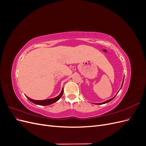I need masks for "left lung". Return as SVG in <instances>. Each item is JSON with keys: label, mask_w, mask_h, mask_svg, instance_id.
<instances>
[{"label": "left lung", "mask_w": 146, "mask_h": 146, "mask_svg": "<svg viewBox=\"0 0 146 146\" xmlns=\"http://www.w3.org/2000/svg\"><path fill=\"white\" fill-rule=\"evenodd\" d=\"M123 82H122V85H123ZM122 86H121V88H122ZM116 95H117V94H116ZM116 96H114L113 98H112V99H110V100H107V101H105V102H104L102 103V104H99V105H100V104H107V103H108L109 102H110V101H111V100H113V99L114 98H115Z\"/></svg>", "instance_id": "obj_1"}]
</instances>
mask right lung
I'll list each match as a JSON object with an SVG mask.
<instances>
[{
  "label": "right lung",
  "mask_w": 146,
  "mask_h": 146,
  "mask_svg": "<svg viewBox=\"0 0 146 146\" xmlns=\"http://www.w3.org/2000/svg\"><path fill=\"white\" fill-rule=\"evenodd\" d=\"M63 94V88L62 89V91H61V93L58 96L56 97V98H53V99H48L42 100H33V99H30V98H28V97H27V98H28V99L30 101H31L32 102H33L35 104L45 106V105H50V104H52L58 101L61 98V97L62 96Z\"/></svg>",
  "instance_id": "add662e5"
}]
</instances>
